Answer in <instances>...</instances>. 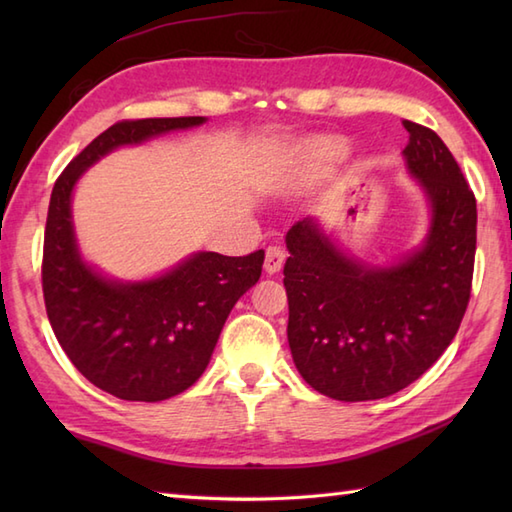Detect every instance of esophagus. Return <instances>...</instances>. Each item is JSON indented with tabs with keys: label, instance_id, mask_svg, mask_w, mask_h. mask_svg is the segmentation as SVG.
Masks as SVG:
<instances>
[{
	"label": "esophagus",
	"instance_id": "1",
	"mask_svg": "<svg viewBox=\"0 0 512 512\" xmlns=\"http://www.w3.org/2000/svg\"><path fill=\"white\" fill-rule=\"evenodd\" d=\"M286 262V253L281 250L279 246H268L266 248V259H264V268L268 275H275L281 270V266H284Z\"/></svg>",
	"mask_w": 512,
	"mask_h": 512
}]
</instances>
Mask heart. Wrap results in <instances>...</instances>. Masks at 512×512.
Here are the masks:
<instances>
[{"mask_svg": "<svg viewBox=\"0 0 512 512\" xmlns=\"http://www.w3.org/2000/svg\"><path fill=\"white\" fill-rule=\"evenodd\" d=\"M308 156L317 162V165H325V162L341 158L343 147L332 138H321V140H314V143L308 147Z\"/></svg>", "mask_w": 512, "mask_h": 512, "instance_id": "heart-1", "label": "heart"}]
</instances>
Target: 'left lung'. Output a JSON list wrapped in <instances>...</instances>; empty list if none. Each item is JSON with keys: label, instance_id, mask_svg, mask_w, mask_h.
Here are the masks:
<instances>
[{"label": "left lung", "instance_id": "1", "mask_svg": "<svg viewBox=\"0 0 512 512\" xmlns=\"http://www.w3.org/2000/svg\"><path fill=\"white\" fill-rule=\"evenodd\" d=\"M402 125V156L431 204L416 253L376 268L343 255L314 220L286 235L290 352L303 380L334 400L387 398L418 380L458 334L471 299L475 195L433 129Z\"/></svg>", "mask_w": 512, "mask_h": 512}]
</instances>
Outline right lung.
I'll use <instances>...</instances> for the list:
<instances>
[{
  "label": "right lung",
  "mask_w": 512,
  "mask_h": 512,
  "mask_svg": "<svg viewBox=\"0 0 512 512\" xmlns=\"http://www.w3.org/2000/svg\"><path fill=\"white\" fill-rule=\"evenodd\" d=\"M204 121V116L118 121L70 160L50 195L41 262L50 325L72 365L121 400H167L202 376L226 317L262 275L264 250L246 257L198 253L162 277L136 284L105 279L76 248L72 189L81 173L112 149Z\"/></svg>",
  "instance_id": "1"
}]
</instances>
